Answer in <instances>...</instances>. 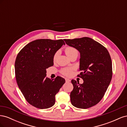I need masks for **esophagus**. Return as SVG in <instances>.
I'll return each instance as SVG.
<instances>
[{"label":"esophagus","instance_id":"34e87169","mask_svg":"<svg viewBox=\"0 0 127 127\" xmlns=\"http://www.w3.org/2000/svg\"><path fill=\"white\" fill-rule=\"evenodd\" d=\"M65 80H66V83H69L70 82V80L69 79H68V78H65Z\"/></svg>","mask_w":127,"mask_h":127}]
</instances>
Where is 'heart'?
Returning a JSON list of instances; mask_svg holds the SVG:
<instances>
[{
    "mask_svg": "<svg viewBox=\"0 0 127 127\" xmlns=\"http://www.w3.org/2000/svg\"><path fill=\"white\" fill-rule=\"evenodd\" d=\"M65 52H66L67 56L70 58L73 55H77L78 54V52L77 50L76 49L71 47H68L65 49ZM59 54V51H57L55 53L54 56H53V60L56 61L57 59V57ZM72 70L73 69L71 68H64L61 70V73L65 76H70L72 74Z\"/></svg>",
    "mask_w": 127,
    "mask_h": 127,
    "instance_id": "1",
    "label": "heart"
}]
</instances>
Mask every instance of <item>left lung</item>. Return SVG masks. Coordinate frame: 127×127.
Here are the masks:
<instances>
[{"instance_id": "8db88e82", "label": "left lung", "mask_w": 127, "mask_h": 127, "mask_svg": "<svg viewBox=\"0 0 127 127\" xmlns=\"http://www.w3.org/2000/svg\"><path fill=\"white\" fill-rule=\"evenodd\" d=\"M64 41L80 53V75L84 80L79 84L71 80L74 88L70 95L71 103L77 108H89L101 100L110 85L112 76L110 54L102 44L88 37Z\"/></svg>"}]
</instances>
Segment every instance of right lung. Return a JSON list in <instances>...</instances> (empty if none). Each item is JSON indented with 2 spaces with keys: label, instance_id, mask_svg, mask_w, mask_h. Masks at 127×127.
<instances>
[{
  "label": "right lung",
  "instance_id": "right-lung-1",
  "mask_svg": "<svg viewBox=\"0 0 127 127\" xmlns=\"http://www.w3.org/2000/svg\"><path fill=\"white\" fill-rule=\"evenodd\" d=\"M63 45V40L39 39L31 42L17 56L15 77L19 88L31 105L41 109L55 104V95L65 83L57 76L46 77L47 68L53 66V56Z\"/></svg>",
  "mask_w": 127,
  "mask_h": 127
}]
</instances>
